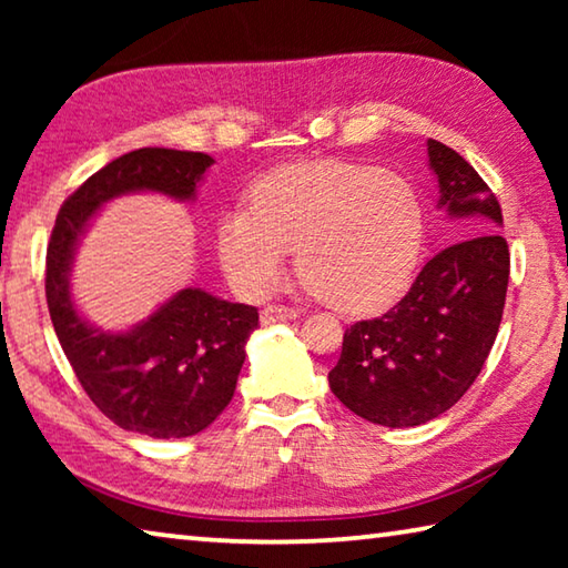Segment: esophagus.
Listing matches in <instances>:
<instances>
[{
    "label": "esophagus",
    "instance_id": "esophagus-1",
    "mask_svg": "<svg viewBox=\"0 0 568 568\" xmlns=\"http://www.w3.org/2000/svg\"><path fill=\"white\" fill-rule=\"evenodd\" d=\"M297 318V311L295 307H287V305H267L265 311L261 313V321L267 323H283V321H293Z\"/></svg>",
    "mask_w": 568,
    "mask_h": 568
}]
</instances>
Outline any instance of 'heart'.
<instances>
[{
  "mask_svg": "<svg viewBox=\"0 0 568 568\" xmlns=\"http://www.w3.org/2000/svg\"><path fill=\"white\" fill-rule=\"evenodd\" d=\"M423 210L406 178L348 160L297 162L250 190V207L217 220L227 281L250 297L273 293L295 247L307 291L348 313L376 311L406 287Z\"/></svg>",
  "mask_w": 568,
  "mask_h": 568,
  "instance_id": "obj_1",
  "label": "heart"
}]
</instances>
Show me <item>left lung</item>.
<instances>
[{
  "instance_id": "8db88e82",
  "label": "left lung",
  "mask_w": 568,
  "mask_h": 568,
  "mask_svg": "<svg viewBox=\"0 0 568 568\" xmlns=\"http://www.w3.org/2000/svg\"><path fill=\"white\" fill-rule=\"evenodd\" d=\"M426 150L438 207L466 235L438 250L386 315L351 325L328 373L345 408L386 428L434 420L474 386L501 325L511 265L491 187L444 142L428 140Z\"/></svg>"
}]
</instances>
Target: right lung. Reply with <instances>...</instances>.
<instances>
[{
  "instance_id": "1",
  "label": "right lung",
  "mask_w": 568,
  "mask_h": 568,
  "mask_svg": "<svg viewBox=\"0 0 568 568\" xmlns=\"http://www.w3.org/2000/svg\"><path fill=\"white\" fill-rule=\"evenodd\" d=\"M205 152L142 148L77 187L57 215L47 247V305L77 381L104 416L150 438H185L207 428L233 398L253 305L185 287L128 331H104L77 311L72 265L100 207L132 192L192 203L213 165Z\"/></svg>"
}]
</instances>
